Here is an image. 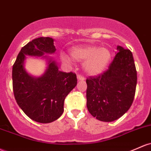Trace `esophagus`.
Masks as SVG:
<instances>
[{"label":"esophagus","instance_id":"1","mask_svg":"<svg viewBox=\"0 0 151 151\" xmlns=\"http://www.w3.org/2000/svg\"><path fill=\"white\" fill-rule=\"evenodd\" d=\"M77 79H78L79 81H83L84 80V77L82 75H81V74H78V75H77Z\"/></svg>","mask_w":151,"mask_h":151}]
</instances>
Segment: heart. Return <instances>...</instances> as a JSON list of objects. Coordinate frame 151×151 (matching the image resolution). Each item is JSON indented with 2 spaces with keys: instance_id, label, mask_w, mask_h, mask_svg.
I'll use <instances>...</instances> for the list:
<instances>
[{
  "instance_id": "heart-1",
  "label": "heart",
  "mask_w": 151,
  "mask_h": 151,
  "mask_svg": "<svg viewBox=\"0 0 151 151\" xmlns=\"http://www.w3.org/2000/svg\"><path fill=\"white\" fill-rule=\"evenodd\" d=\"M71 56L74 60L84 62V69L91 75H97L103 72L111 60L110 50L97 46L74 47L71 49ZM61 58L64 62H72L71 58L64 53L61 54Z\"/></svg>"
}]
</instances>
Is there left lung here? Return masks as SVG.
Returning <instances> with one entry per match:
<instances>
[{"label": "left lung", "instance_id": "1", "mask_svg": "<svg viewBox=\"0 0 151 151\" xmlns=\"http://www.w3.org/2000/svg\"><path fill=\"white\" fill-rule=\"evenodd\" d=\"M108 69L87 77V107L97 120L112 122L131 107L137 84V71L132 54L120 46Z\"/></svg>", "mask_w": 151, "mask_h": 151}]
</instances>
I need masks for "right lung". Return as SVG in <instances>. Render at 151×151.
<instances>
[{
	"label": "right lung",
	"instance_id": "right-lung-1",
	"mask_svg": "<svg viewBox=\"0 0 151 151\" xmlns=\"http://www.w3.org/2000/svg\"><path fill=\"white\" fill-rule=\"evenodd\" d=\"M55 51L51 38L34 39L22 47L13 66V90L16 102L28 117L41 123L54 121L62 115L65 97L77 85V75L59 71L54 61L49 59L44 75L33 77L24 69L25 55L41 57Z\"/></svg>",
	"mask_w": 151,
	"mask_h": 151
}]
</instances>
